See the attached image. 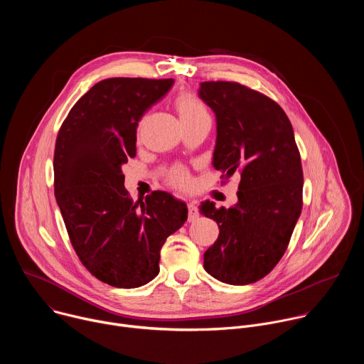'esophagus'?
I'll return each mask as SVG.
<instances>
[{
  "instance_id": "34e87169",
  "label": "esophagus",
  "mask_w": 364,
  "mask_h": 364,
  "mask_svg": "<svg viewBox=\"0 0 364 364\" xmlns=\"http://www.w3.org/2000/svg\"><path fill=\"white\" fill-rule=\"evenodd\" d=\"M198 219V210H197V205L190 201L188 203V222H196Z\"/></svg>"
}]
</instances>
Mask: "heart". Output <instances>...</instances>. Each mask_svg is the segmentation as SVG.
Returning <instances> with one entry per match:
<instances>
[{"label": "heart", "mask_w": 364, "mask_h": 364, "mask_svg": "<svg viewBox=\"0 0 364 364\" xmlns=\"http://www.w3.org/2000/svg\"><path fill=\"white\" fill-rule=\"evenodd\" d=\"M176 108L178 111V115H180L183 124L196 121L203 117H209L207 115V111H205V107L203 105V102L187 92H183L177 96ZM171 181L177 186L186 187L188 184V177L184 171H176L171 177Z\"/></svg>", "instance_id": "heart-1"}]
</instances>
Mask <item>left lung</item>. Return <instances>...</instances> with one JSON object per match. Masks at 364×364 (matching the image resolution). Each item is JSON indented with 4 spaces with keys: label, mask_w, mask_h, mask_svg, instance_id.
Instances as JSON below:
<instances>
[{
    "label": "left lung",
    "mask_w": 364,
    "mask_h": 364,
    "mask_svg": "<svg viewBox=\"0 0 364 364\" xmlns=\"http://www.w3.org/2000/svg\"><path fill=\"white\" fill-rule=\"evenodd\" d=\"M200 99L216 115L213 167L240 176L230 209L205 200L200 213L219 226L204 269L220 282L247 285L284 256L302 209V167L292 125L277 102L236 82H203Z\"/></svg>",
    "instance_id": "left-lung-1"
}]
</instances>
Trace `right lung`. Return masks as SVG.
Returning <instances> with one entry per match:
<instances>
[{"label":"right lung","instance_id":"obj_1","mask_svg":"<svg viewBox=\"0 0 364 364\" xmlns=\"http://www.w3.org/2000/svg\"><path fill=\"white\" fill-rule=\"evenodd\" d=\"M173 83L100 80L75 103L56 139L55 196L72 246L93 277L117 288L157 277L166 239L187 220V204L167 191L134 203L122 174L135 157L138 122Z\"/></svg>","mask_w":364,"mask_h":364}]
</instances>
